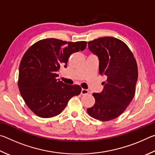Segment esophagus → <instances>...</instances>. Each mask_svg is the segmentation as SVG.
Masks as SVG:
<instances>
[{
	"label": "esophagus",
	"instance_id": "34e87169",
	"mask_svg": "<svg viewBox=\"0 0 155 155\" xmlns=\"http://www.w3.org/2000/svg\"><path fill=\"white\" fill-rule=\"evenodd\" d=\"M88 94H89V91L87 90H85V89H82V90H81V95H87Z\"/></svg>",
	"mask_w": 155,
	"mask_h": 155
}]
</instances>
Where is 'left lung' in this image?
Instances as JSON below:
<instances>
[{"instance_id":"left-lung-1","label":"left lung","mask_w":155,"mask_h":155,"mask_svg":"<svg viewBox=\"0 0 155 155\" xmlns=\"http://www.w3.org/2000/svg\"><path fill=\"white\" fill-rule=\"evenodd\" d=\"M88 48L99 59V73L107 78L103 90L94 93L95 104L87 109L91 117L109 121L121 115L135 94L138 69L133 52L124 42L113 37L89 41Z\"/></svg>"}]
</instances>
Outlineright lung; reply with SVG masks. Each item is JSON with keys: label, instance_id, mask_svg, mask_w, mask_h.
Segmentation results:
<instances>
[{"label": "right lung", "instance_id": "add662e5", "mask_svg": "<svg viewBox=\"0 0 155 155\" xmlns=\"http://www.w3.org/2000/svg\"><path fill=\"white\" fill-rule=\"evenodd\" d=\"M85 41L70 42L48 38L37 41L23 55L19 67L18 87L28 108L36 115L48 118L61 114L73 96L79 95L78 85L57 79L61 66L67 68L72 53L84 51Z\"/></svg>", "mask_w": 155, "mask_h": 155}]
</instances>
